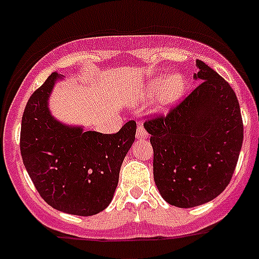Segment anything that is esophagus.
Segmentation results:
<instances>
[{"label": "esophagus", "instance_id": "esophagus-1", "mask_svg": "<svg viewBox=\"0 0 259 259\" xmlns=\"http://www.w3.org/2000/svg\"><path fill=\"white\" fill-rule=\"evenodd\" d=\"M136 137L137 139H147L149 137V134L146 132V130L144 128V125L139 124L137 125V131H136Z\"/></svg>", "mask_w": 259, "mask_h": 259}]
</instances>
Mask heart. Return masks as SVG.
Listing matches in <instances>:
<instances>
[{
    "instance_id": "b5f03b06",
    "label": "heart",
    "mask_w": 259,
    "mask_h": 259,
    "mask_svg": "<svg viewBox=\"0 0 259 259\" xmlns=\"http://www.w3.org/2000/svg\"><path fill=\"white\" fill-rule=\"evenodd\" d=\"M186 90V80L179 73L170 76H160L152 78L147 85L145 95L154 98L161 94L162 107H171L176 104L184 94Z\"/></svg>"
}]
</instances>
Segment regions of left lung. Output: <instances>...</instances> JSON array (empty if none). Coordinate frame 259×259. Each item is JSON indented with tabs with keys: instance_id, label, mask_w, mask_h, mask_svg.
I'll list each match as a JSON object with an SVG mask.
<instances>
[{
	"instance_id": "obj_1",
	"label": "left lung",
	"mask_w": 259,
	"mask_h": 259,
	"mask_svg": "<svg viewBox=\"0 0 259 259\" xmlns=\"http://www.w3.org/2000/svg\"><path fill=\"white\" fill-rule=\"evenodd\" d=\"M198 85L166 115L144 123L154 149V181L162 198L189 208L212 201L230 183L243 144L231 86L197 60Z\"/></svg>"
}]
</instances>
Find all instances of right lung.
Returning <instances> with one entry per match:
<instances>
[{
  "mask_svg": "<svg viewBox=\"0 0 259 259\" xmlns=\"http://www.w3.org/2000/svg\"><path fill=\"white\" fill-rule=\"evenodd\" d=\"M58 78L57 72L52 73L28 100L21 120V156L49 206L71 215H95L112 202L136 122L130 120L114 135L63 124L48 108Z\"/></svg>",
  "mask_w": 259,
  "mask_h": 259,
  "instance_id": "add662e5",
  "label": "right lung"
}]
</instances>
